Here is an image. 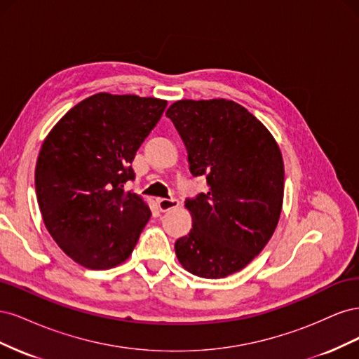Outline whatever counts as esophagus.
Instances as JSON below:
<instances>
[{"label": "esophagus", "mask_w": 359, "mask_h": 359, "mask_svg": "<svg viewBox=\"0 0 359 359\" xmlns=\"http://www.w3.org/2000/svg\"><path fill=\"white\" fill-rule=\"evenodd\" d=\"M178 205H180L178 199H173V198L172 199H158V210L161 212H166L172 208H177Z\"/></svg>", "instance_id": "1"}]
</instances>
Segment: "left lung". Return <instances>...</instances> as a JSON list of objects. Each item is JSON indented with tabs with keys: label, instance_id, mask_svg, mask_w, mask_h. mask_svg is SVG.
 <instances>
[{
	"label": "left lung",
	"instance_id": "8db88e82",
	"mask_svg": "<svg viewBox=\"0 0 359 359\" xmlns=\"http://www.w3.org/2000/svg\"><path fill=\"white\" fill-rule=\"evenodd\" d=\"M168 118L208 191L186 199L193 227L175 243L180 264L203 278L243 269L273 236L283 205L285 166L276 139L232 100H180Z\"/></svg>",
	"mask_w": 359,
	"mask_h": 359
}]
</instances>
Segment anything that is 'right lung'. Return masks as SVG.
Segmentation results:
<instances>
[{"label": "right lung", "instance_id": "right-lung-1", "mask_svg": "<svg viewBox=\"0 0 359 359\" xmlns=\"http://www.w3.org/2000/svg\"><path fill=\"white\" fill-rule=\"evenodd\" d=\"M166 106L153 97L94 94L72 107L43 142L36 165L43 222L79 265L107 269L132 255L151 211L124 184L135 180L136 151Z\"/></svg>", "mask_w": 359, "mask_h": 359}]
</instances>
